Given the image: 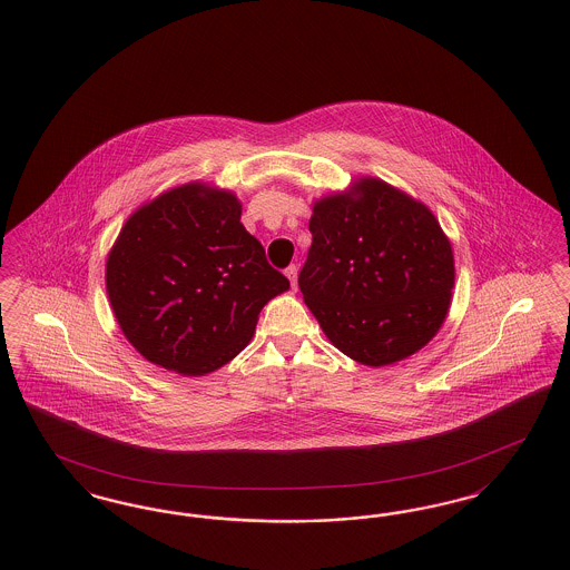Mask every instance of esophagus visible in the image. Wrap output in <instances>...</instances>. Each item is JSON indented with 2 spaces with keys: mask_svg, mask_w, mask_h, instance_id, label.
<instances>
[{
  "mask_svg": "<svg viewBox=\"0 0 570 570\" xmlns=\"http://www.w3.org/2000/svg\"><path fill=\"white\" fill-rule=\"evenodd\" d=\"M297 265H291V267H286V277L291 279V284H293V288L297 286Z\"/></svg>",
  "mask_w": 570,
  "mask_h": 570,
  "instance_id": "obj_1",
  "label": "esophagus"
}]
</instances>
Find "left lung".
I'll return each mask as SVG.
<instances>
[{"instance_id": "obj_1", "label": "left lung", "mask_w": 570, "mask_h": 570, "mask_svg": "<svg viewBox=\"0 0 570 570\" xmlns=\"http://www.w3.org/2000/svg\"><path fill=\"white\" fill-rule=\"evenodd\" d=\"M298 273L309 312L335 348L380 367L421 351L444 323L453 249L434 214L374 179L314 203Z\"/></svg>"}]
</instances>
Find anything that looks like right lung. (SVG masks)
<instances>
[{
	"label": "right lung",
	"instance_id": "right-lung-1",
	"mask_svg": "<svg viewBox=\"0 0 570 570\" xmlns=\"http://www.w3.org/2000/svg\"><path fill=\"white\" fill-rule=\"evenodd\" d=\"M291 282L242 224L233 191L200 181L136 209L107 258V293L147 361L205 376L249 344L261 309Z\"/></svg>",
	"mask_w": 570,
	"mask_h": 570
}]
</instances>
